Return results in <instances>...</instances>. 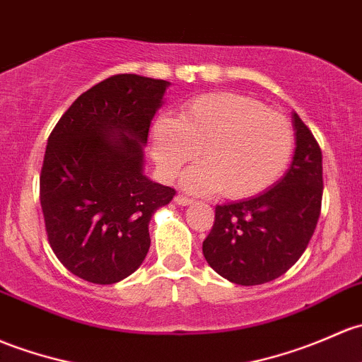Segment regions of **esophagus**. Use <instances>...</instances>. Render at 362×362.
Listing matches in <instances>:
<instances>
[{
  "label": "esophagus",
  "mask_w": 362,
  "mask_h": 362,
  "mask_svg": "<svg viewBox=\"0 0 362 362\" xmlns=\"http://www.w3.org/2000/svg\"><path fill=\"white\" fill-rule=\"evenodd\" d=\"M175 203L180 204V206H189V204L192 203V199H191V197L182 196V194H178V196H175Z\"/></svg>",
  "instance_id": "1"
}]
</instances>
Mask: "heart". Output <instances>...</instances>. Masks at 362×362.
<instances>
[{
  "label": "heart",
  "instance_id": "obj_1",
  "mask_svg": "<svg viewBox=\"0 0 362 362\" xmlns=\"http://www.w3.org/2000/svg\"><path fill=\"white\" fill-rule=\"evenodd\" d=\"M290 121L262 102L238 93H208L185 102L177 119L159 117L151 149L165 178H175L199 149L204 161L182 177L192 192L220 191L246 199L272 187L291 161Z\"/></svg>",
  "mask_w": 362,
  "mask_h": 362
}]
</instances>
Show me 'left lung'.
Listing matches in <instances>:
<instances>
[{"mask_svg": "<svg viewBox=\"0 0 362 362\" xmlns=\"http://www.w3.org/2000/svg\"><path fill=\"white\" fill-rule=\"evenodd\" d=\"M295 154L284 177L248 199L216 204L203 241L210 267L227 281L255 286L283 276L309 245L322 201V154L314 135L291 114Z\"/></svg>", "mask_w": 362, "mask_h": 362, "instance_id": "8db88e82", "label": "left lung"}]
</instances>
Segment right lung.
<instances>
[{
    "label": "right lung",
    "mask_w": 362,
    "mask_h": 362,
    "mask_svg": "<svg viewBox=\"0 0 362 362\" xmlns=\"http://www.w3.org/2000/svg\"><path fill=\"white\" fill-rule=\"evenodd\" d=\"M165 79L116 74L79 95L48 136L40 201L60 264L95 284H112L142 265L149 222L175 189L144 173L151 121Z\"/></svg>",
    "instance_id": "right-lung-1"
}]
</instances>
